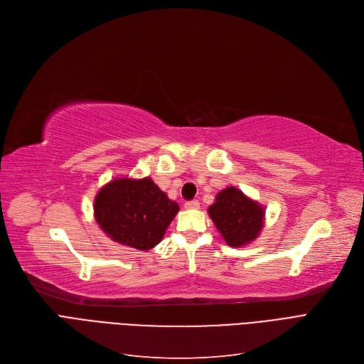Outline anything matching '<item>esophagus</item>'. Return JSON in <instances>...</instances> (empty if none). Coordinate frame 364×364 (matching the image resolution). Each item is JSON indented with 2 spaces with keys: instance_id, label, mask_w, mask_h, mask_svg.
Returning a JSON list of instances; mask_svg holds the SVG:
<instances>
[{
  "instance_id": "34e87169",
  "label": "esophagus",
  "mask_w": 364,
  "mask_h": 364,
  "mask_svg": "<svg viewBox=\"0 0 364 364\" xmlns=\"http://www.w3.org/2000/svg\"><path fill=\"white\" fill-rule=\"evenodd\" d=\"M185 209H188V210H197V209H200V203L197 200L186 201L185 203Z\"/></svg>"
}]
</instances>
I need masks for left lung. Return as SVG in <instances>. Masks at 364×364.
I'll return each instance as SVG.
<instances>
[{
    "label": "left lung",
    "mask_w": 364,
    "mask_h": 364,
    "mask_svg": "<svg viewBox=\"0 0 364 364\" xmlns=\"http://www.w3.org/2000/svg\"><path fill=\"white\" fill-rule=\"evenodd\" d=\"M207 213L225 243L231 247L247 246L259 237L265 225V207L235 186H227L218 193Z\"/></svg>",
    "instance_id": "obj_1"
}]
</instances>
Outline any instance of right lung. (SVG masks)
I'll list each match as a JSON object with an SVG mask.
<instances>
[{
  "label": "right lung",
  "mask_w": 364,
  "mask_h": 364,
  "mask_svg": "<svg viewBox=\"0 0 364 364\" xmlns=\"http://www.w3.org/2000/svg\"><path fill=\"white\" fill-rule=\"evenodd\" d=\"M93 210L100 230L112 241L146 252L163 240L179 212V204L171 201L149 176H124L99 189Z\"/></svg>",
  "instance_id": "obj_1"
}]
</instances>
